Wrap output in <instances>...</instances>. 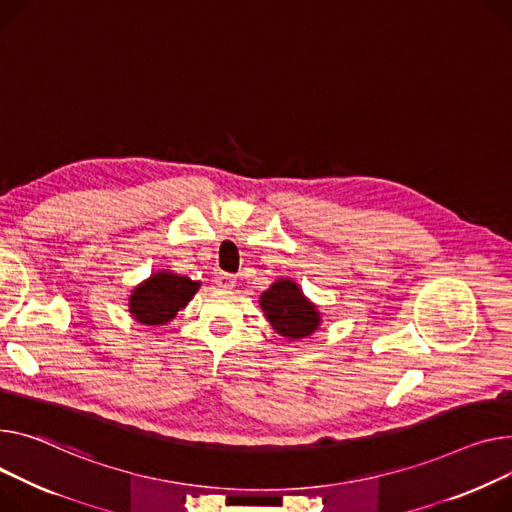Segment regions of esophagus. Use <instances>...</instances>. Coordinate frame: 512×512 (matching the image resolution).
<instances>
[{
	"label": "esophagus",
	"mask_w": 512,
	"mask_h": 512,
	"mask_svg": "<svg viewBox=\"0 0 512 512\" xmlns=\"http://www.w3.org/2000/svg\"><path fill=\"white\" fill-rule=\"evenodd\" d=\"M216 284L220 286V288H224V290H228V288H232L234 284H236V280H234V276H230V274H226V271H220V274L216 276Z\"/></svg>",
	"instance_id": "esophagus-1"
}]
</instances>
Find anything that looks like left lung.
Here are the masks:
<instances>
[{
	"mask_svg": "<svg viewBox=\"0 0 512 512\" xmlns=\"http://www.w3.org/2000/svg\"><path fill=\"white\" fill-rule=\"evenodd\" d=\"M259 304L271 327L290 342L313 335L321 323L317 306L302 294L296 282L286 278L271 284L261 294Z\"/></svg>",
	"mask_w": 512,
	"mask_h": 512,
	"instance_id": "obj_1",
	"label": "left lung"
}]
</instances>
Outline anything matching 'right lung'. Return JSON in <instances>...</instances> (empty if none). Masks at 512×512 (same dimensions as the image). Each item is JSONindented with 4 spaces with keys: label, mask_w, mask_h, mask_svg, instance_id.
Segmentation results:
<instances>
[{
    "label": "right lung",
    "mask_w": 512,
    "mask_h": 512,
    "mask_svg": "<svg viewBox=\"0 0 512 512\" xmlns=\"http://www.w3.org/2000/svg\"><path fill=\"white\" fill-rule=\"evenodd\" d=\"M199 282L177 276L173 271H156L129 296V313L142 325H164L189 304Z\"/></svg>",
    "instance_id": "obj_1"
}]
</instances>
